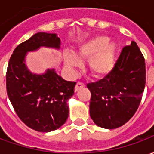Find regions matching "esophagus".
<instances>
[{
  "label": "esophagus",
  "mask_w": 154,
  "mask_h": 154,
  "mask_svg": "<svg viewBox=\"0 0 154 154\" xmlns=\"http://www.w3.org/2000/svg\"><path fill=\"white\" fill-rule=\"evenodd\" d=\"M85 87V84L83 82H77V85L75 87V91H77L78 90H80L81 88H83Z\"/></svg>",
  "instance_id": "1"
}]
</instances>
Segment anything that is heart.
Masks as SVG:
<instances>
[{
    "instance_id": "heart-1",
    "label": "heart",
    "mask_w": 154,
    "mask_h": 154,
    "mask_svg": "<svg viewBox=\"0 0 154 154\" xmlns=\"http://www.w3.org/2000/svg\"><path fill=\"white\" fill-rule=\"evenodd\" d=\"M117 44L106 36H97L78 48L77 56L88 59V67L94 77L102 78L113 70L116 61ZM64 63L69 68L81 66V61L72 53L64 54Z\"/></svg>"
}]
</instances>
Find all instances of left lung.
Segmentation results:
<instances>
[{
  "label": "left lung",
  "mask_w": 154,
  "mask_h": 154,
  "mask_svg": "<svg viewBox=\"0 0 154 154\" xmlns=\"http://www.w3.org/2000/svg\"><path fill=\"white\" fill-rule=\"evenodd\" d=\"M145 82V60L132 41L123 48L110 73L87 84L91 93L90 116L94 123L112 129L128 122L139 108Z\"/></svg>",
  "instance_id": "1"
}]
</instances>
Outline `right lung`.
I'll list each match as a JSON object with an SVG mask.
<instances>
[{
  "label": "right lung",
  "mask_w": 154,
  "mask_h": 154,
  "mask_svg": "<svg viewBox=\"0 0 154 154\" xmlns=\"http://www.w3.org/2000/svg\"><path fill=\"white\" fill-rule=\"evenodd\" d=\"M41 46L59 48L56 34L39 32L19 44L9 61L6 91L14 110L26 125L38 132H49L66 122L67 102L74 94L75 82H67L54 69L41 75L32 73L25 64L27 52Z\"/></svg>",
  "instance_id": "obj_1"
}]
</instances>
